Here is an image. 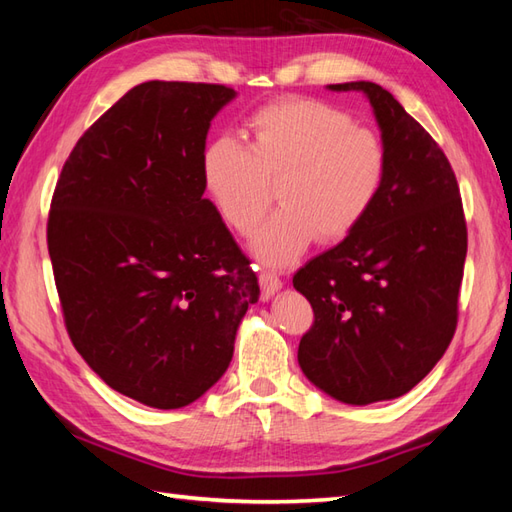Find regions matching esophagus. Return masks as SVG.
I'll list each match as a JSON object with an SVG mask.
<instances>
[{
	"label": "esophagus",
	"instance_id": "1",
	"mask_svg": "<svg viewBox=\"0 0 512 512\" xmlns=\"http://www.w3.org/2000/svg\"><path fill=\"white\" fill-rule=\"evenodd\" d=\"M259 286H262L264 301H268L275 295V292L281 290V286L284 284H281V279L275 273H270V270H262V273H259Z\"/></svg>",
	"mask_w": 512,
	"mask_h": 512
}]
</instances>
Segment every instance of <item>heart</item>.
I'll return each mask as SVG.
<instances>
[{"label":"heart","mask_w":512,"mask_h":512,"mask_svg":"<svg viewBox=\"0 0 512 512\" xmlns=\"http://www.w3.org/2000/svg\"><path fill=\"white\" fill-rule=\"evenodd\" d=\"M248 147L233 136L206 143L204 191L237 233L248 235L268 209V180H279L281 209L250 239V253L288 266L319 235L339 242L354 233L383 195L389 154L372 129L314 99H281L246 123Z\"/></svg>","instance_id":"obj_1"}]
</instances>
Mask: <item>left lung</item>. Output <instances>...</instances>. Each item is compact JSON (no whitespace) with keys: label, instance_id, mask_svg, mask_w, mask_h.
<instances>
[{"label":"left lung","instance_id":"8db88e82","mask_svg":"<svg viewBox=\"0 0 512 512\" xmlns=\"http://www.w3.org/2000/svg\"><path fill=\"white\" fill-rule=\"evenodd\" d=\"M328 90L361 92L372 105L389 173L367 220L292 277L314 310L297 358L323 394L372 405L407 394L447 352L466 222L447 156L394 96L369 81Z\"/></svg>","mask_w":512,"mask_h":512}]
</instances>
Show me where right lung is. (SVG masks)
Instances as JSON below:
<instances>
[{
	"label": "right lung",
	"mask_w": 512,
	"mask_h": 512,
	"mask_svg": "<svg viewBox=\"0 0 512 512\" xmlns=\"http://www.w3.org/2000/svg\"><path fill=\"white\" fill-rule=\"evenodd\" d=\"M237 96L147 81L65 160L48 250L70 339L118 394L154 409L204 396L231 365L257 275L204 198L200 158Z\"/></svg>",
	"instance_id": "add662e5"
}]
</instances>
